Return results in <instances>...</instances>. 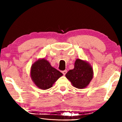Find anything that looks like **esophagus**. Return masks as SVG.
I'll return each instance as SVG.
<instances>
[{
	"mask_svg": "<svg viewBox=\"0 0 122 122\" xmlns=\"http://www.w3.org/2000/svg\"><path fill=\"white\" fill-rule=\"evenodd\" d=\"M66 73H67V71H66V70H65V71H62V73L63 74V75H64V76H65V75H66Z\"/></svg>",
	"mask_w": 122,
	"mask_h": 122,
	"instance_id": "obj_1",
	"label": "esophagus"
}]
</instances>
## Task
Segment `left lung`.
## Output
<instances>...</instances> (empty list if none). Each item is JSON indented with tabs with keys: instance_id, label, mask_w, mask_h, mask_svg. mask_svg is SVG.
Here are the masks:
<instances>
[{
	"instance_id": "obj_1",
	"label": "left lung",
	"mask_w": 122,
	"mask_h": 122,
	"mask_svg": "<svg viewBox=\"0 0 122 122\" xmlns=\"http://www.w3.org/2000/svg\"><path fill=\"white\" fill-rule=\"evenodd\" d=\"M93 72L92 66L80 59H77L74 63V68L70 70L66 74L74 87L78 89L86 88L93 78Z\"/></svg>"
}]
</instances>
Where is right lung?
I'll list each match as a JSON object with an SVG mask.
<instances>
[{"label":"right lung","instance_id":"add662e5","mask_svg":"<svg viewBox=\"0 0 122 122\" xmlns=\"http://www.w3.org/2000/svg\"><path fill=\"white\" fill-rule=\"evenodd\" d=\"M31 78L35 84L41 89L46 90L51 88L63 74L52 67L44 59L35 62L31 68Z\"/></svg>","mask_w":122,"mask_h":122}]
</instances>
